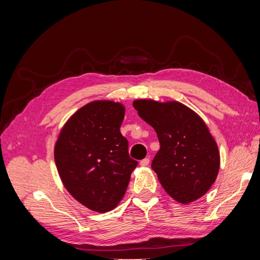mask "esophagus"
<instances>
[{
  "label": "esophagus",
  "instance_id": "esophagus-1",
  "mask_svg": "<svg viewBox=\"0 0 260 260\" xmlns=\"http://www.w3.org/2000/svg\"><path fill=\"white\" fill-rule=\"evenodd\" d=\"M148 164H149V158H147V157H146V158H144V159H142V160L140 161V165H141V166H143V167L147 166Z\"/></svg>",
  "mask_w": 260,
  "mask_h": 260
}]
</instances>
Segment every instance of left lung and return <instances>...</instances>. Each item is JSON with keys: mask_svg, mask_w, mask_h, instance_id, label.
I'll list each match as a JSON object with an SVG mask.
<instances>
[{"mask_svg": "<svg viewBox=\"0 0 260 260\" xmlns=\"http://www.w3.org/2000/svg\"><path fill=\"white\" fill-rule=\"evenodd\" d=\"M133 107L158 137L160 148L152 168L165 191L182 204L202 198L214 184L220 166L218 146L205 122L178 102L139 100Z\"/></svg>", "mask_w": 260, "mask_h": 260, "instance_id": "8db88e82", "label": "left lung"}]
</instances>
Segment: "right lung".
I'll return each mask as SVG.
<instances>
[{"label": "right lung", "instance_id": "add662e5", "mask_svg": "<svg viewBox=\"0 0 260 260\" xmlns=\"http://www.w3.org/2000/svg\"><path fill=\"white\" fill-rule=\"evenodd\" d=\"M124 107L111 101L83 106L66 122L54 157L67 191L98 212L114 209L127 190L138 161L120 133Z\"/></svg>", "mask_w": 260, "mask_h": 260}]
</instances>
